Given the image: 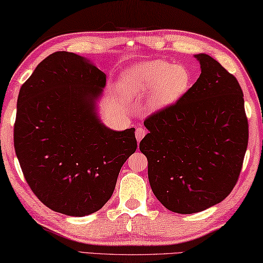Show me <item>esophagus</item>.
I'll list each match as a JSON object with an SVG mask.
<instances>
[{
    "label": "esophagus",
    "mask_w": 263,
    "mask_h": 263,
    "mask_svg": "<svg viewBox=\"0 0 263 263\" xmlns=\"http://www.w3.org/2000/svg\"><path fill=\"white\" fill-rule=\"evenodd\" d=\"M145 134H147V132H145V129H144V128H142V127H140V128H136L135 136H136V140H137V142H140V141L143 139V137H144V135H145Z\"/></svg>",
    "instance_id": "obj_1"
}]
</instances>
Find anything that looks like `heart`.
<instances>
[{
  "label": "heart",
  "instance_id": "heart-1",
  "mask_svg": "<svg viewBox=\"0 0 263 263\" xmlns=\"http://www.w3.org/2000/svg\"><path fill=\"white\" fill-rule=\"evenodd\" d=\"M192 83V72L183 64L153 60L124 70L120 78V90L130 100L151 94L148 109L160 111L179 102L191 89Z\"/></svg>",
  "mask_w": 263,
  "mask_h": 263
}]
</instances>
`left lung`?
I'll return each mask as SVG.
<instances>
[{"label": "left lung", "instance_id": "left-lung-1", "mask_svg": "<svg viewBox=\"0 0 263 263\" xmlns=\"http://www.w3.org/2000/svg\"><path fill=\"white\" fill-rule=\"evenodd\" d=\"M201 74L179 102L145 119L140 142L156 199L174 213L220 203L236 184L248 145L243 92L235 76L207 54Z\"/></svg>", "mask_w": 263, "mask_h": 263}]
</instances>
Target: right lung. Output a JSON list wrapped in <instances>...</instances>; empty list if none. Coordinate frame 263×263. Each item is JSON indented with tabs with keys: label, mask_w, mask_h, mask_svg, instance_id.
<instances>
[{
	"label": "right lung",
	"mask_w": 263,
	"mask_h": 263,
	"mask_svg": "<svg viewBox=\"0 0 263 263\" xmlns=\"http://www.w3.org/2000/svg\"><path fill=\"white\" fill-rule=\"evenodd\" d=\"M106 78L86 58L56 51L20 89L16 156L37 199L64 215L86 216L102 208L136 151L134 128L112 130L99 118L96 102Z\"/></svg>",
	"instance_id": "add662e5"
}]
</instances>
